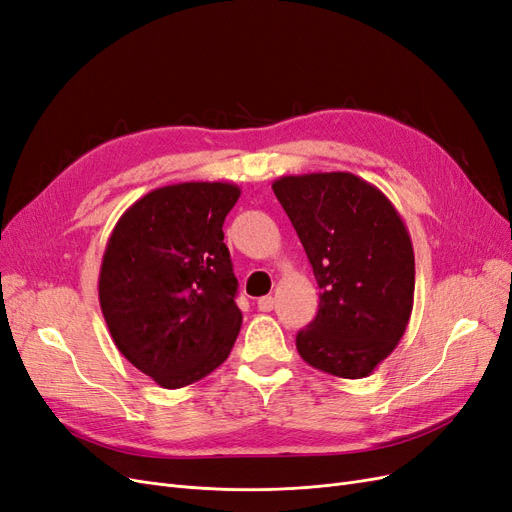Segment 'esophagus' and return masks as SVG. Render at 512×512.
<instances>
[{
    "label": "esophagus",
    "instance_id": "34e87169",
    "mask_svg": "<svg viewBox=\"0 0 512 512\" xmlns=\"http://www.w3.org/2000/svg\"><path fill=\"white\" fill-rule=\"evenodd\" d=\"M256 305H258L260 312H271L273 305H275V301H273V297H260Z\"/></svg>",
    "mask_w": 512,
    "mask_h": 512
}]
</instances>
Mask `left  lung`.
Returning <instances> with one entry per match:
<instances>
[{
  "instance_id": "8db88e82",
  "label": "left lung",
  "mask_w": 512,
  "mask_h": 512,
  "mask_svg": "<svg viewBox=\"0 0 512 512\" xmlns=\"http://www.w3.org/2000/svg\"><path fill=\"white\" fill-rule=\"evenodd\" d=\"M273 192L320 286L316 318L297 335L324 374L369 376L404 337L414 303V250L401 215L352 173L286 175Z\"/></svg>"
}]
</instances>
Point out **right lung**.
I'll return each instance as SVG.
<instances>
[{"instance_id": "1", "label": "right lung", "mask_w": 512, "mask_h": 512, "mask_svg": "<svg viewBox=\"0 0 512 512\" xmlns=\"http://www.w3.org/2000/svg\"><path fill=\"white\" fill-rule=\"evenodd\" d=\"M235 183L185 181L151 190L108 237L98 297L119 352L162 389L220 367L241 331L224 220Z\"/></svg>"}]
</instances>
